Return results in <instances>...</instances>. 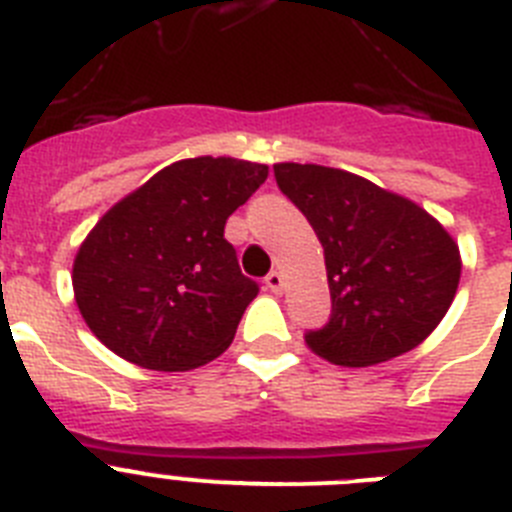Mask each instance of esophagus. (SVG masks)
<instances>
[{
    "label": "esophagus",
    "mask_w": 512,
    "mask_h": 512,
    "mask_svg": "<svg viewBox=\"0 0 512 512\" xmlns=\"http://www.w3.org/2000/svg\"><path fill=\"white\" fill-rule=\"evenodd\" d=\"M264 282H266V287H269L271 292H274V295H279V292H282V287H284L282 271H269Z\"/></svg>",
    "instance_id": "1"
}]
</instances>
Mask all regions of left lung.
<instances>
[{
	"label": "left lung",
	"mask_w": 512,
	"mask_h": 512,
	"mask_svg": "<svg viewBox=\"0 0 512 512\" xmlns=\"http://www.w3.org/2000/svg\"><path fill=\"white\" fill-rule=\"evenodd\" d=\"M277 184L323 243L330 318L307 346L341 366L405 354L443 320L459 287V246L423 207L361 176L277 164Z\"/></svg>",
	"instance_id": "8db88e82"
}]
</instances>
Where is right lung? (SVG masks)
<instances>
[{"label":"right lung","mask_w":512,"mask_h":512,"mask_svg":"<svg viewBox=\"0 0 512 512\" xmlns=\"http://www.w3.org/2000/svg\"><path fill=\"white\" fill-rule=\"evenodd\" d=\"M266 176L269 166L238 158H184L104 212L71 279L94 336L156 372H189L223 354L259 295L225 223Z\"/></svg>","instance_id":"obj_1"}]
</instances>
